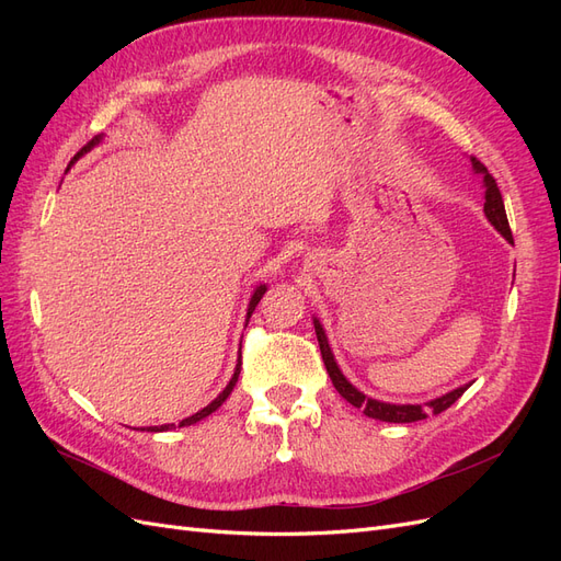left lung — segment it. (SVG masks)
<instances>
[{"label":"left lung","mask_w":561,"mask_h":561,"mask_svg":"<svg viewBox=\"0 0 561 561\" xmlns=\"http://www.w3.org/2000/svg\"><path fill=\"white\" fill-rule=\"evenodd\" d=\"M472 163V171L474 175L482 178V184H484V215L491 225H494V229L503 236V239L507 243H513V233H511V225H507V215H505V206H503V196L499 192V184L496 180L489 175V171L484 168V163H480L478 159H470ZM313 328H316V336H318V344H320V355H322V363H325L328 367V375L334 383V388L339 390V396H342L346 402H351L353 407H358V410H363L365 416L369 419H377V421H386V423H414V421H421L426 419L428 414H439L445 412L447 407H451L458 398H461L466 390L470 388V383L466 386H458L454 390H449V393L439 396L435 400H428L423 404H396V402H383V400H375L365 396L363 390L355 388L346 377L344 371L339 369L336 360H334V353L330 348V342H328V334L325 330H322L320 320L313 316Z\"/></svg>","instance_id":"left-lung-1"}]
</instances>
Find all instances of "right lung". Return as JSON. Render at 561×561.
<instances>
[{"label": "right lung", "instance_id": "add662e5", "mask_svg": "<svg viewBox=\"0 0 561 561\" xmlns=\"http://www.w3.org/2000/svg\"><path fill=\"white\" fill-rule=\"evenodd\" d=\"M103 138L105 135L100 133V135H95V138L83 147L81 151H77V157L70 161V165H75V161H79L83 154H89V151L93 149V147H98L100 142H103ZM266 293V285L264 283H260L257 287H254V293H252V297H250V304H248V313H245V325H248V320H250V316H252V311H254V307H257L260 304V299H262V295ZM239 375H241V351H239V363H236V369H233V375H231V379H229V383L225 386V390L222 393H219L210 404H206L203 407V410H198L196 414H192V416H186V419H182L180 421V426L178 428H182V426H192V423H196V421H201V419H206V416H210L217 407H222V402L231 396V390H233V386H236V381H239ZM175 428V423H163V426H149L147 428V433H163V431H173ZM145 431V428H142Z\"/></svg>", "mask_w": 561, "mask_h": 561}]
</instances>
